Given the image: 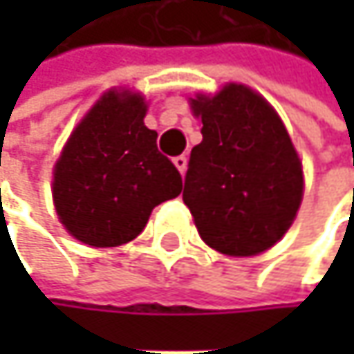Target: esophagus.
Segmentation results:
<instances>
[{
	"label": "esophagus",
	"mask_w": 354,
	"mask_h": 354,
	"mask_svg": "<svg viewBox=\"0 0 354 354\" xmlns=\"http://www.w3.org/2000/svg\"><path fill=\"white\" fill-rule=\"evenodd\" d=\"M186 162H188V160H186V156H176V158H174V166L180 170V174H184V172H186Z\"/></svg>",
	"instance_id": "34e87169"
}]
</instances>
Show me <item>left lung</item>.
<instances>
[{"mask_svg":"<svg viewBox=\"0 0 354 354\" xmlns=\"http://www.w3.org/2000/svg\"><path fill=\"white\" fill-rule=\"evenodd\" d=\"M190 104L203 120V141L190 151L182 198L203 242L230 256L268 250L291 227L304 196L301 162L285 124L238 84Z\"/></svg>","mask_w":354,"mask_h":354,"instance_id":"left-lung-1","label":"left lung"}]
</instances>
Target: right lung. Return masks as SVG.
<instances>
[{
    "mask_svg": "<svg viewBox=\"0 0 354 354\" xmlns=\"http://www.w3.org/2000/svg\"><path fill=\"white\" fill-rule=\"evenodd\" d=\"M139 94L106 92L71 133L55 166L53 201L65 230L88 246L135 240L164 201L182 190L176 166L158 149Z\"/></svg>",
    "mask_w": 354,
    "mask_h": 354,
    "instance_id": "1",
    "label": "right lung"
}]
</instances>
